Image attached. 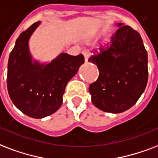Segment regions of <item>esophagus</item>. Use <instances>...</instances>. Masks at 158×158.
Masks as SVG:
<instances>
[{
    "mask_svg": "<svg viewBox=\"0 0 158 158\" xmlns=\"http://www.w3.org/2000/svg\"><path fill=\"white\" fill-rule=\"evenodd\" d=\"M83 54H84V57H85V62H87L88 57H89V56H90V51H89L88 49H85L84 51H83Z\"/></svg>",
    "mask_w": 158,
    "mask_h": 158,
    "instance_id": "1",
    "label": "esophagus"
}]
</instances>
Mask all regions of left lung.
<instances>
[{"label": "left lung", "instance_id": "obj_1", "mask_svg": "<svg viewBox=\"0 0 158 158\" xmlns=\"http://www.w3.org/2000/svg\"><path fill=\"white\" fill-rule=\"evenodd\" d=\"M106 47L88 61L97 66L99 77L89 86L94 106L110 113L129 110L146 88L148 52L138 31L121 23Z\"/></svg>", "mask_w": 158, "mask_h": 158}]
</instances>
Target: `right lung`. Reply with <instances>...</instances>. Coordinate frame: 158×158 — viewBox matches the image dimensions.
Returning a JSON list of instances; mask_svg holds the SVG:
<instances>
[{
    "mask_svg": "<svg viewBox=\"0 0 158 158\" xmlns=\"http://www.w3.org/2000/svg\"><path fill=\"white\" fill-rule=\"evenodd\" d=\"M36 22L19 35L10 52L7 71V89L10 100L24 114L42 118L60 108L68 82L84 63V56L62 52L48 64L33 62L29 42Z\"/></svg>",
    "mask_w": 158,
    "mask_h": 158,
    "instance_id": "obj_1",
    "label": "right lung"
}]
</instances>
